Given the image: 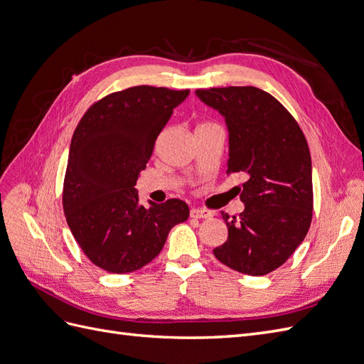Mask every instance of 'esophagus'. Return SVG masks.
I'll return each mask as SVG.
<instances>
[{
    "label": "esophagus",
    "mask_w": 364,
    "mask_h": 364,
    "mask_svg": "<svg viewBox=\"0 0 364 364\" xmlns=\"http://www.w3.org/2000/svg\"><path fill=\"white\" fill-rule=\"evenodd\" d=\"M190 215L193 218H211L214 214L211 211H208V209H202V208H193L190 211Z\"/></svg>",
    "instance_id": "34e87169"
}]
</instances>
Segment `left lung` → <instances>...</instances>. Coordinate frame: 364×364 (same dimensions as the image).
I'll return each mask as SVG.
<instances>
[{
  "mask_svg": "<svg viewBox=\"0 0 364 364\" xmlns=\"http://www.w3.org/2000/svg\"><path fill=\"white\" fill-rule=\"evenodd\" d=\"M225 117L228 174L245 173V211L229 218L228 241L213 252L225 266L262 277L281 267L299 246L313 217L311 156L299 124L277 98L255 86L197 90Z\"/></svg>",
  "mask_w": 364,
  "mask_h": 364,
  "instance_id": "8db88e82",
  "label": "left lung"
}]
</instances>
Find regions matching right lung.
Returning <instances> with one entry per match:
<instances>
[{"label": "right lung", "instance_id": "obj_1", "mask_svg": "<svg viewBox=\"0 0 364 364\" xmlns=\"http://www.w3.org/2000/svg\"><path fill=\"white\" fill-rule=\"evenodd\" d=\"M190 90L134 86L94 103L77 124L63 182V211L77 243L97 267L139 270L159 255L183 200L139 205L135 185L174 107Z\"/></svg>", "mask_w": 364, "mask_h": 364}]
</instances>
